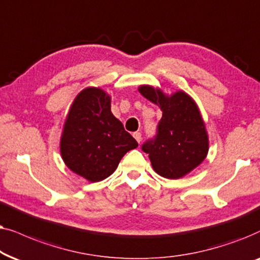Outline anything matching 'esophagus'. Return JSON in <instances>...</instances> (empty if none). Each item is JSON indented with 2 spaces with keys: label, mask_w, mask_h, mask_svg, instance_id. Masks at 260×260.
<instances>
[{
  "label": "esophagus",
  "mask_w": 260,
  "mask_h": 260,
  "mask_svg": "<svg viewBox=\"0 0 260 260\" xmlns=\"http://www.w3.org/2000/svg\"><path fill=\"white\" fill-rule=\"evenodd\" d=\"M133 137L136 138V140L140 144V141H141V133L140 132H134L133 133Z\"/></svg>",
  "instance_id": "1"
}]
</instances>
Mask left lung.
Wrapping results in <instances>:
<instances>
[{"label": "left lung", "instance_id": "obj_1", "mask_svg": "<svg viewBox=\"0 0 260 260\" xmlns=\"http://www.w3.org/2000/svg\"><path fill=\"white\" fill-rule=\"evenodd\" d=\"M140 94L161 109L157 134L141 146L158 175L181 178L205 160L208 136L193 100L183 91L165 96L161 90L141 85Z\"/></svg>", "mask_w": 260, "mask_h": 260}]
</instances>
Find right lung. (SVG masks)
Here are the masks:
<instances>
[{
  "mask_svg": "<svg viewBox=\"0 0 260 260\" xmlns=\"http://www.w3.org/2000/svg\"><path fill=\"white\" fill-rule=\"evenodd\" d=\"M138 143L110 110V98L99 88H86L72 103L64 124L60 152L70 170L90 182L115 171L121 158Z\"/></svg>",
  "mask_w": 260,
  "mask_h": 260,
  "instance_id": "add662e5",
  "label": "right lung"
}]
</instances>
